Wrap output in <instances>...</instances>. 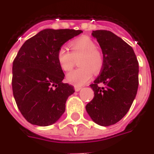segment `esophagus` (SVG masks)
Returning <instances> with one entry per match:
<instances>
[{
  "mask_svg": "<svg viewBox=\"0 0 154 154\" xmlns=\"http://www.w3.org/2000/svg\"><path fill=\"white\" fill-rule=\"evenodd\" d=\"M74 89L76 92H78V91H80L81 89V87H80V86H75Z\"/></svg>",
  "mask_w": 154,
  "mask_h": 154,
  "instance_id": "1",
  "label": "esophagus"
}]
</instances>
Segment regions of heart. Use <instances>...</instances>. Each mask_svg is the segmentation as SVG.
<instances>
[{
	"instance_id": "heart-1",
	"label": "heart",
	"mask_w": 154,
	"mask_h": 154,
	"mask_svg": "<svg viewBox=\"0 0 154 154\" xmlns=\"http://www.w3.org/2000/svg\"><path fill=\"white\" fill-rule=\"evenodd\" d=\"M71 53L65 47L57 51V61L60 68L68 72L73 68L75 59L81 56L77 62L79 68L67 74L68 82L74 85H85L92 78V73H98L103 68V58L97 45L88 36H83L69 42Z\"/></svg>"
}]
</instances>
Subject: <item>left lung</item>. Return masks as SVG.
<instances>
[{
  "label": "left lung",
  "instance_id": "left-lung-1",
  "mask_svg": "<svg viewBox=\"0 0 154 154\" xmlns=\"http://www.w3.org/2000/svg\"><path fill=\"white\" fill-rule=\"evenodd\" d=\"M103 53L100 73L90 86L94 97L86 105L92 120L103 127L122 119L129 111L138 88V62L133 48L109 31L92 32ZM105 86L100 87V83Z\"/></svg>",
  "mask_w": 154,
  "mask_h": 154
}]
</instances>
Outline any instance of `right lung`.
<instances>
[{
    "mask_svg": "<svg viewBox=\"0 0 154 154\" xmlns=\"http://www.w3.org/2000/svg\"><path fill=\"white\" fill-rule=\"evenodd\" d=\"M81 32L73 29H45L27 39L12 64V92L25 119L46 127L57 122L66 110L73 86L63 83L65 74L57 51Z\"/></svg>",
    "mask_w": 154,
    "mask_h": 154,
    "instance_id": "add662e5",
    "label": "right lung"
}]
</instances>
